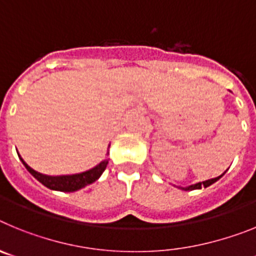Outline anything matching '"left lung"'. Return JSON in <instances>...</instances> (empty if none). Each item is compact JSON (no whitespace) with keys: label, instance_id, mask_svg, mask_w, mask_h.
Segmentation results:
<instances>
[{"label":"left lung","instance_id":"1","mask_svg":"<svg viewBox=\"0 0 256 256\" xmlns=\"http://www.w3.org/2000/svg\"><path fill=\"white\" fill-rule=\"evenodd\" d=\"M222 176H223V174H222ZM222 176L218 178H212V180H205V182L196 183V184H194V186H190V187H187V188H183V190H186V191H192V190H198V188H201V187H209L210 184H212L214 182H216L219 178H222Z\"/></svg>","mask_w":256,"mask_h":256}]
</instances>
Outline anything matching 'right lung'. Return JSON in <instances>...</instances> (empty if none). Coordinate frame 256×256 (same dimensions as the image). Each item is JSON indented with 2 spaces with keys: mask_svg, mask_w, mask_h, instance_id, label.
Masks as SVG:
<instances>
[{
  "mask_svg": "<svg viewBox=\"0 0 256 256\" xmlns=\"http://www.w3.org/2000/svg\"><path fill=\"white\" fill-rule=\"evenodd\" d=\"M22 164L26 165V168L28 169L29 173L34 178H37L44 186H46L50 190H55V191H62V192H74L76 190H80L86 187L87 184H91L94 180L100 178L101 174L106 169L108 160H104L102 162L97 165L96 168L91 169V170L84 172L80 174H73V176H58V177H51V176H44L34 169H32L24 160L20 158Z\"/></svg>",
  "mask_w": 256,
  "mask_h": 256,
  "instance_id": "1",
  "label": "right lung"
}]
</instances>
